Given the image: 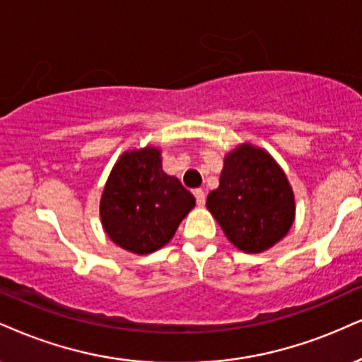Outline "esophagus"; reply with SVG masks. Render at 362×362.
<instances>
[{"instance_id": "1", "label": "esophagus", "mask_w": 362, "mask_h": 362, "mask_svg": "<svg viewBox=\"0 0 362 362\" xmlns=\"http://www.w3.org/2000/svg\"><path fill=\"white\" fill-rule=\"evenodd\" d=\"M194 198L198 206H204V202H206V194H204L203 189H194Z\"/></svg>"}]
</instances>
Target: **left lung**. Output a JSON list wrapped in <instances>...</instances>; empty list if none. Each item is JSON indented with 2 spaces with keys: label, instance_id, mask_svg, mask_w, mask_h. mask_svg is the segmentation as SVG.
I'll return each instance as SVG.
<instances>
[{
  "label": "left lung",
  "instance_id": "8db88e82",
  "mask_svg": "<svg viewBox=\"0 0 362 362\" xmlns=\"http://www.w3.org/2000/svg\"><path fill=\"white\" fill-rule=\"evenodd\" d=\"M206 208L226 238L245 253H260L288 233L296 199L282 168L265 149L242 144L226 154L220 186Z\"/></svg>",
  "mask_w": 362,
  "mask_h": 362
}]
</instances>
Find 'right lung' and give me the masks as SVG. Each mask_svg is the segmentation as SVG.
<instances>
[{"instance_id":"1","label":"right lung","mask_w":362,"mask_h":362,"mask_svg":"<svg viewBox=\"0 0 362 362\" xmlns=\"http://www.w3.org/2000/svg\"><path fill=\"white\" fill-rule=\"evenodd\" d=\"M194 196L163 171L158 147L120 156L100 198L104 231L127 252L146 255L163 248L194 208Z\"/></svg>"}]
</instances>
